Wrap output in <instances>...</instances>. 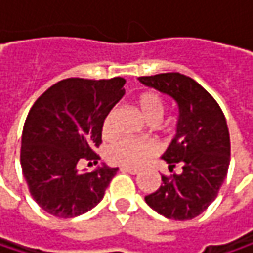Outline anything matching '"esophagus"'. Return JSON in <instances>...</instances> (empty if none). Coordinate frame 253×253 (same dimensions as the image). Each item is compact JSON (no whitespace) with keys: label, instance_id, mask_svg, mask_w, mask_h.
<instances>
[{"label":"esophagus","instance_id":"esophagus-1","mask_svg":"<svg viewBox=\"0 0 253 253\" xmlns=\"http://www.w3.org/2000/svg\"><path fill=\"white\" fill-rule=\"evenodd\" d=\"M122 171H125V173H130V174H133V176H136V174H139L140 173V170H137V169H131V167H122Z\"/></svg>","mask_w":253,"mask_h":253}]
</instances>
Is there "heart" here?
<instances>
[{
	"label": "heart",
	"mask_w": 253,
	"mask_h": 253,
	"mask_svg": "<svg viewBox=\"0 0 253 253\" xmlns=\"http://www.w3.org/2000/svg\"><path fill=\"white\" fill-rule=\"evenodd\" d=\"M136 108L143 117V120L155 126L158 125L166 113V105L163 98L157 92H142L137 95ZM113 122H114V111H110L102 123V133L104 136H110L113 133ZM157 149L155 145L151 142H134V140H120L108 148L107 158L120 166L126 167H140L148 160H151L155 155Z\"/></svg>",
	"instance_id": "b5f03b06"
}]
</instances>
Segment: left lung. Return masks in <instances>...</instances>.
<instances>
[{"label":"left lung","mask_w":253,"mask_h":253,"mask_svg":"<svg viewBox=\"0 0 253 253\" xmlns=\"http://www.w3.org/2000/svg\"><path fill=\"white\" fill-rule=\"evenodd\" d=\"M139 82L170 96L178 107L176 136L163 154L173 171L161 176L160 189L145 196L146 204L170 220H192L217 198L230 164V134L217 101L193 79L180 73L139 77Z\"/></svg>","instance_id":"1"}]
</instances>
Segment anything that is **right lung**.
Here are the masks:
<instances>
[{
	"label": "right lung",
	"instance_id": "obj_1",
	"mask_svg": "<svg viewBox=\"0 0 253 253\" xmlns=\"http://www.w3.org/2000/svg\"><path fill=\"white\" fill-rule=\"evenodd\" d=\"M123 77H72L43 92L30 108L22 134L20 164L30 195L51 215L72 218L96 207L117 173L105 164L79 171L82 158L102 142V123L123 98Z\"/></svg>",
	"mask_w": 253,
	"mask_h": 253
}]
</instances>
